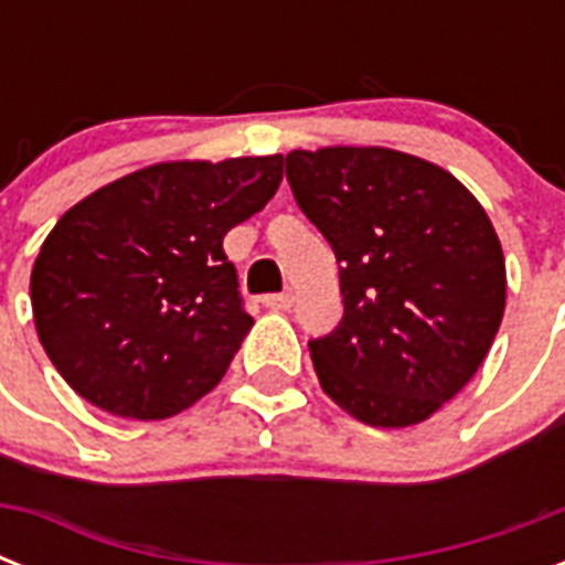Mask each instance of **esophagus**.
Returning <instances> with one entry per match:
<instances>
[{
    "mask_svg": "<svg viewBox=\"0 0 565 565\" xmlns=\"http://www.w3.org/2000/svg\"><path fill=\"white\" fill-rule=\"evenodd\" d=\"M260 305L269 310H287L292 305V292H273V296H264Z\"/></svg>",
    "mask_w": 565,
    "mask_h": 565,
    "instance_id": "1",
    "label": "esophagus"
}]
</instances>
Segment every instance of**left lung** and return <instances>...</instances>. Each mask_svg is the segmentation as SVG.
I'll list each match as a JSON object with an SVG mask.
<instances>
[{
  "mask_svg": "<svg viewBox=\"0 0 565 565\" xmlns=\"http://www.w3.org/2000/svg\"><path fill=\"white\" fill-rule=\"evenodd\" d=\"M287 181L340 264L343 319L308 343L319 384L372 428L428 419L472 381L504 317L490 216L451 172L381 146L296 149Z\"/></svg>",
  "mask_w": 565,
  "mask_h": 565,
  "instance_id": "1",
  "label": "left lung"
}]
</instances>
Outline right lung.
I'll list each match as a JSON object with an SVG mask.
<instances>
[{
    "mask_svg": "<svg viewBox=\"0 0 565 565\" xmlns=\"http://www.w3.org/2000/svg\"><path fill=\"white\" fill-rule=\"evenodd\" d=\"M281 179V154L170 161L70 207L31 269L38 337L66 384L143 422L211 393L255 326L222 237Z\"/></svg>",
    "mask_w": 565,
    "mask_h": 565,
    "instance_id": "1",
    "label": "right lung"
}]
</instances>
